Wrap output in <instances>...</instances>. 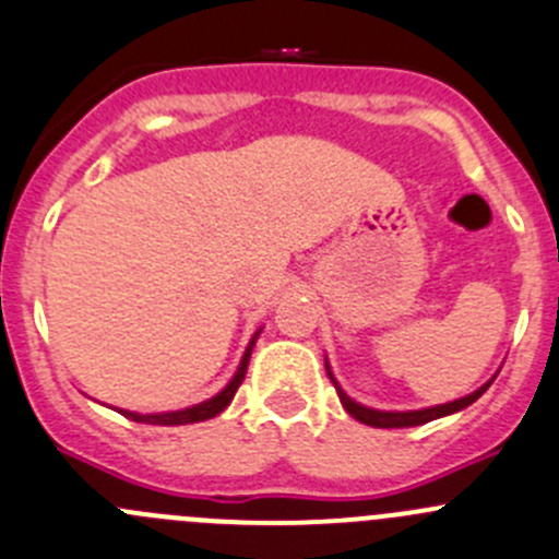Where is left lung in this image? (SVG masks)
Returning a JSON list of instances; mask_svg holds the SVG:
<instances>
[{
    "label": "left lung",
    "mask_w": 559,
    "mask_h": 559,
    "mask_svg": "<svg viewBox=\"0 0 559 559\" xmlns=\"http://www.w3.org/2000/svg\"><path fill=\"white\" fill-rule=\"evenodd\" d=\"M324 368H328L330 382H333L335 390H338V399H341V404H344V409L349 412L355 420H360V424H366V426H373V429H406V426H424V424H429V420H437V417L462 412L464 406H469L473 401H478L480 395L489 390V384L495 382V377H491L489 382L480 384L475 393L464 395V399H456V401H448V404H437V406H426V409H409V412H384V409H371V406H362V404H357L355 399H349V395L341 390V384L335 382L333 371H330L328 357H324Z\"/></svg>",
    "instance_id": "obj_1"
}]
</instances>
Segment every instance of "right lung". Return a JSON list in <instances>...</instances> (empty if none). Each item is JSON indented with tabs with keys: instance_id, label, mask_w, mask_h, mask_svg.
<instances>
[{
	"instance_id": "right-lung-1",
	"label": "right lung",
	"mask_w": 559,
	"mask_h": 559,
	"mask_svg": "<svg viewBox=\"0 0 559 559\" xmlns=\"http://www.w3.org/2000/svg\"><path fill=\"white\" fill-rule=\"evenodd\" d=\"M259 333H262V328L253 333L251 344L246 346V352H242V360L240 366H237L235 377L229 379V384H226L221 393H215L213 399L202 401V404H193V406H186V409H177V412H155V415H142V412H130V409H119L124 417H130V420H135V424H150V426H186V424H202V420H210V417L221 415V412L226 409V406L231 404V399H235L237 388L242 384V379H246V371H248V360H251V352H253V344H257Z\"/></svg>"
}]
</instances>
